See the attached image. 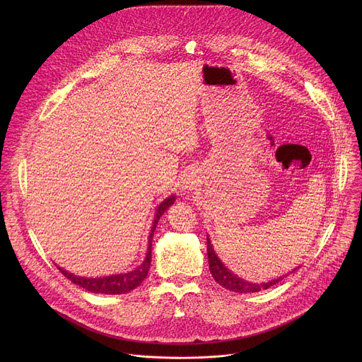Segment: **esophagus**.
Instances as JSON below:
<instances>
[{
  "label": "esophagus",
  "instance_id": "34e87169",
  "mask_svg": "<svg viewBox=\"0 0 362 362\" xmlns=\"http://www.w3.org/2000/svg\"><path fill=\"white\" fill-rule=\"evenodd\" d=\"M194 183H196V180H194L193 175L189 173V175H186L185 179L182 180V189H183V190H189Z\"/></svg>",
  "mask_w": 362,
  "mask_h": 362
}]
</instances>
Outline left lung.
<instances>
[{
  "label": "left lung",
  "mask_w": 362,
  "mask_h": 362,
  "mask_svg": "<svg viewBox=\"0 0 362 362\" xmlns=\"http://www.w3.org/2000/svg\"><path fill=\"white\" fill-rule=\"evenodd\" d=\"M208 257H209V269L212 276L215 278V281L222 285L223 288L232 291V292H239V293H250V292H259L262 289H268L272 285L278 284L279 281L284 279V276H279L276 279H272L269 282H264V284H252L247 282L245 279H240L239 276H236L235 274H232L218 257V255L214 250V246L208 238ZM295 271V269H293ZM292 271V272H293Z\"/></svg>",
  "instance_id": "left-lung-1"
}]
</instances>
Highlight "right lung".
Wrapping results in <instances>:
<instances>
[{
    "instance_id": "right-lung-1",
    "label": "right lung",
    "mask_w": 362,
    "mask_h": 362,
    "mask_svg": "<svg viewBox=\"0 0 362 362\" xmlns=\"http://www.w3.org/2000/svg\"><path fill=\"white\" fill-rule=\"evenodd\" d=\"M175 202V196H170L168 199H165L156 209V216H154L153 221V226L148 235V247H147V253L144 261L140 267H137L134 271H130L127 274H117V275H110V276H103V278H84V276H76L62 268L60 272L70 279L73 284L78 285L80 288H84L88 292L93 293H107V295H120V293H126L133 291L134 288H137L144 278L148 274V268H150V262H151V240H153V235L154 230H156V225L160 219V216L165 214V211L172 206Z\"/></svg>"
}]
</instances>
